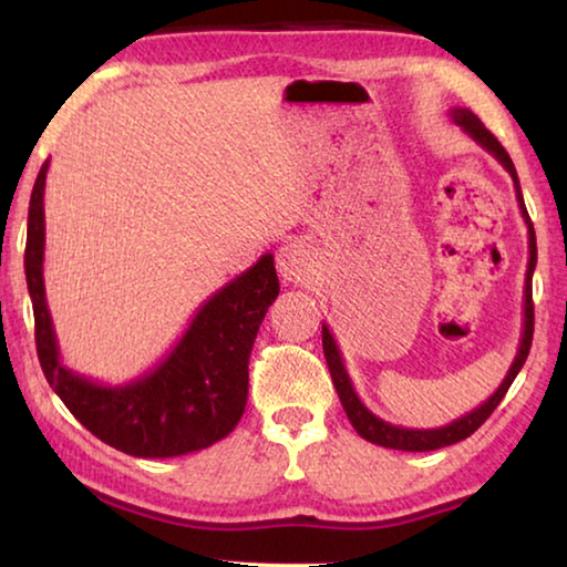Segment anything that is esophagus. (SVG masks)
<instances>
[{"label":"esophagus","mask_w":567,"mask_h":567,"mask_svg":"<svg viewBox=\"0 0 567 567\" xmlns=\"http://www.w3.org/2000/svg\"><path fill=\"white\" fill-rule=\"evenodd\" d=\"M277 270L290 282H300L312 270V252L310 247L300 239H292V243L282 245L277 249Z\"/></svg>","instance_id":"obj_1"}]
</instances>
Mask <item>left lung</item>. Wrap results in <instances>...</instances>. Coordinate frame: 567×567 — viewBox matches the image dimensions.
I'll list each match as a JSON object with an SVG mask.
<instances>
[{
	"label": "left lung",
	"instance_id": "1",
	"mask_svg": "<svg viewBox=\"0 0 567 567\" xmlns=\"http://www.w3.org/2000/svg\"><path fill=\"white\" fill-rule=\"evenodd\" d=\"M450 117L457 124V127H463V132H467L470 137H473L480 147L485 152H491V155L501 162V165L507 169V175L513 177V185H515V197H517V207H520V215L527 225V249H530V257H527V272H525V292H523V332H520V344H517V354L511 364V370H507L505 380L501 382V388H497L491 398H487L483 405L465 412L463 417H457L450 422V425L443 427H433V430H417V427H402V425H392V422H385L382 417H378L375 412H370L368 408L362 405V400L358 398V392L352 388V380L348 375V370H344V362H342V354L338 342H334L332 332L328 324L322 322V350H324V360H328V368H330V375L334 382V390H338L340 402L344 412H348V417L352 422V427L358 430V435L368 440V443H375L382 447H390V450H408V453H427V450H437V447H447V445H455L460 440H465L475 433V430L483 425V422L493 415V410L501 405V400L505 398V392L511 390L513 380L517 378V372L527 360V352H530V344H533V324H535V315H533V272H535V262H537V245H535V229L530 217H527V209H525V199H523V189H520V179H517V172L511 155H507L505 147L501 142L495 140V134L485 127L483 122H480L473 112L463 110V107H455L450 110Z\"/></svg>",
	"mask_w": 567,
	"mask_h": 567
}]
</instances>
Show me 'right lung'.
<instances>
[{"instance_id": "1", "label": "right lung", "mask_w": 567, "mask_h": 567, "mask_svg": "<svg viewBox=\"0 0 567 567\" xmlns=\"http://www.w3.org/2000/svg\"><path fill=\"white\" fill-rule=\"evenodd\" d=\"M47 169L50 162L32 189L24 249L37 354L47 382L92 435L134 457H177L227 437L247 405V364L257 330L280 295L275 257L262 255L205 300L167 358L145 375L124 385H102L60 360L44 295Z\"/></svg>"}]
</instances>
